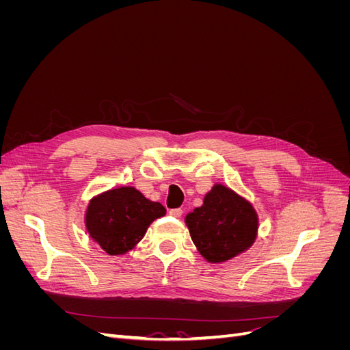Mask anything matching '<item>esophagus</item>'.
<instances>
[{
	"instance_id": "esophagus-1",
	"label": "esophagus",
	"mask_w": 350,
	"mask_h": 350,
	"mask_svg": "<svg viewBox=\"0 0 350 350\" xmlns=\"http://www.w3.org/2000/svg\"><path fill=\"white\" fill-rule=\"evenodd\" d=\"M169 215L174 216V217H181V216H183V208H172V210H169Z\"/></svg>"
}]
</instances>
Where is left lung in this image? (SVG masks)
<instances>
[{
    "label": "left lung",
    "mask_w": 350,
    "mask_h": 350,
    "mask_svg": "<svg viewBox=\"0 0 350 350\" xmlns=\"http://www.w3.org/2000/svg\"><path fill=\"white\" fill-rule=\"evenodd\" d=\"M185 225L201 256L208 262H225L256 242L258 215L247 198L215 184L203 204L185 216Z\"/></svg>",
    "instance_id": "left-lung-1"
}]
</instances>
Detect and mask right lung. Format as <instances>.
Returning a JSON list of instances; mask_svg holds the SVG:
<instances>
[{
	"label": "right lung",
	"mask_w": 350,
	"mask_h": 350,
	"mask_svg": "<svg viewBox=\"0 0 350 350\" xmlns=\"http://www.w3.org/2000/svg\"><path fill=\"white\" fill-rule=\"evenodd\" d=\"M166 215V208L146 198L134 187L111 188L94 196L84 213L89 237L109 256H124L146 235L152 221Z\"/></svg>",
	"instance_id": "obj_1"
}]
</instances>
